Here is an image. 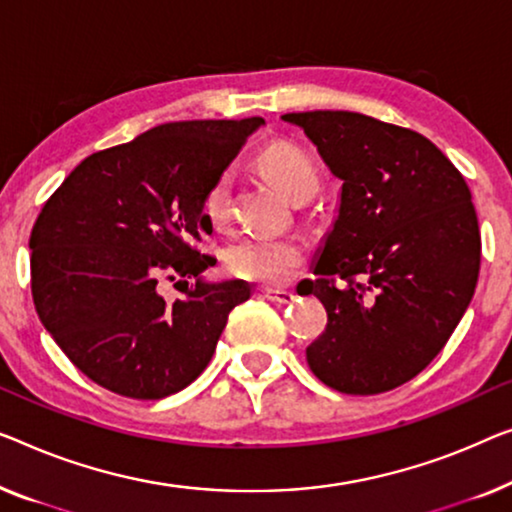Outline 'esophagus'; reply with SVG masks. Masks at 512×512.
<instances>
[{
  "label": "esophagus",
  "instance_id": "34e87169",
  "mask_svg": "<svg viewBox=\"0 0 512 512\" xmlns=\"http://www.w3.org/2000/svg\"><path fill=\"white\" fill-rule=\"evenodd\" d=\"M263 295L272 302H279V305H288V302L295 300L291 291H284V288H263Z\"/></svg>",
  "mask_w": 512,
  "mask_h": 512
}]
</instances>
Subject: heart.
I'll list each match as a JSON object with an SVG mask.
<instances>
[{"label":"heart","instance_id":"1","mask_svg":"<svg viewBox=\"0 0 512 512\" xmlns=\"http://www.w3.org/2000/svg\"><path fill=\"white\" fill-rule=\"evenodd\" d=\"M261 166L274 187L291 198L307 201L318 187V173L311 159L298 147L279 143L263 152ZM231 170L214 177L203 196V217L212 228H226L231 221ZM307 261L305 244L293 238H265L251 235L226 249V268L238 279L265 286H281Z\"/></svg>","mask_w":512,"mask_h":512}]
</instances>
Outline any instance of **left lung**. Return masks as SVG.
<instances>
[{"label":"left lung","instance_id":"left-lung-1","mask_svg":"<svg viewBox=\"0 0 512 512\" xmlns=\"http://www.w3.org/2000/svg\"><path fill=\"white\" fill-rule=\"evenodd\" d=\"M342 180L337 219L305 293L328 311L309 369L346 395L418 376L453 335L480 270L464 177L420 133L348 110L286 113Z\"/></svg>","mask_w":512,"mask_h":512}]
</instances>
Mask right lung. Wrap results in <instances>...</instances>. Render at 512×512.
<instances>
[{
  "label": "right lung",
  "mask_w": 512,
  "mask_h": 512,
  "mask_svg": "<svg viewBox=\"0 0 512 512\" xmlns=\"http://www.w3.org/2000/svg\"><path fill=\"white\" fill-rule=\"evenodd\" d=\"M261 124H159L90 154L43 205L29 235L36 314L101 388L131 399L187 388L249 300L247 281L201 277L217 263L201 249L212 235L201 205ZM164 276L181 277L173 301L158 291Z\"/></svg>",
  "instance_id": "add662e5"
}]
</instances>
